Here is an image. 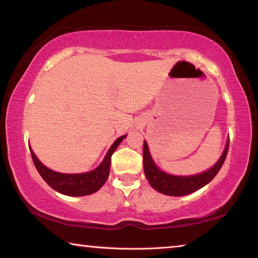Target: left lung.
I'll use <instances>...</instances> for the list:
<instances>
[{
	"mask_svg": "<svg viewBox=\"0 0 258 258\" xmlns=\"http://www.w3.org/2000/svg\"><path fill=\"white\" fill-rule=\"evenodd\" d=\"M228 148H229V140H228L226 150H224L223 154L221 155L220 160L216 162L215 166L212 167L209 170H207V172L191 176H174L161 172L154 165L150 152H148L146 141H144L143 155L145 175H146L151 186L162 194L170 195V197H182V195L190 194L195 190L200 189L203 186H206L207 183L210 182L215 177L216 174L221 169V167H222L224 160H226Z\"/></svg>",
	"mask_w": 258,
	"mask_h": 258,
	"instance_id": "8db88e82",
	"label": "left lung"
}]
</instances>
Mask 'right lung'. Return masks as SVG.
<instances>
[{
	"label": "right lung",
	"instance_id": "add662e5",
	"mask_svg": "<svg viewBox=\"0 0 258 258\" xmlns=\"http://www.w3.org/2000/svg\"><path fill=\"white\" fill-rule=\"evenodd\" d=\"M125 137L126 136H122L114 141V144L108 150L106 157L98 168L84 174H61L53 172V170L46 168L44 165L41 164V161L36 158L34 152L31 151V148L30 153L36 169L38 170L39 175L50 187L61 194L70 195V197H83V195L96 193L106 182L108 174H110L112 154Z\"/></svg>",
	"mask_w": 258,
	"mask_h": 258
}]
</instances>
